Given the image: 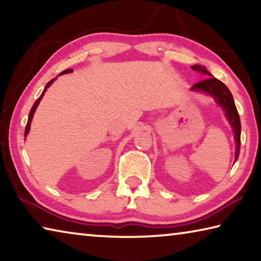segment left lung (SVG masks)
Listing matches in <instances>:
<instances>
[{"instance_id":"left-lung-1","label":"left lung","mask_w":261,"mask_h":261,"mask_svg":"<svg viewBox=\"0 0 261 261\" xmlns=\"http://www.w3.org/2000/svg\"><path fill=\"white\" fill-rule=\"evenodd\" d=\"M191 69L194 70V71H199L201 73L207 74V76H211L208 78L204 79V81L194 84V85L191 87V90L196 92H202V93L212 96V98L215 100V102L223 109L224 115H226L229 124H230L232 127L233 138H235V141H236V153H235V161H236L238 159V155H240V149H241V120H240V115H238L231 92L229 91V88L224 85L222 82L212 76L208 70H206V68L202 67V65H198V64L192 65Z\"/></svg>"}]
</instances>
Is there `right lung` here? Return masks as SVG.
<instances>
[{"mask_svg":"<svg viewBox=\"0 0 261 261\" xmlns=\"http://www.w3.org/2000/svg\"><path fill=\"white\" fill-rule=\"evenodd\" d=\"M73 70L72 69H68V70H64L63 72H61L59 76H61V74H64V73H70V72H72ZM56 78H54V79H51L50 82H48L47 83V85L45 86V90L42 91V93H41V95L39 96V99L35 101L34 102V105H33V107L31 108V112H30V114H29V120H28V124H26V127H25V134H24V136L26 137L29 135V132H30V127H31V122H32V118H33V115H34V113H35V110H37V108H38V106H39V103H40V101H41V99L43 98V95H45V93H46V91H47V88L49 87L53 83H54V81H55Z\"/></svg>","mask_w":261,"mask_h":261,"instance_id":"add662e5","label":"right lung"}]
</instances>
